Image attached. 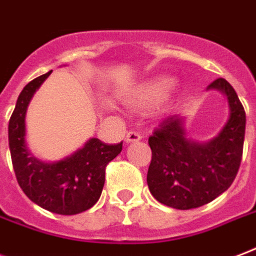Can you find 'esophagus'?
I'll return each instance as SVG.
<instances>
[{"label": "esophagus", "mask_w": 256, "mask_h": 256, "mask_svg": "<svg viewBox=\"0 0 256 256\" xmlns=\"http://www.w3.org/2000/svg\"><path fill=\"white\" fill-rule=\"evenodd\" d=\"M142 136L138 134V132H128V134H126V136H124V141H126V144H132V142H138L141 141Z\"/></svg>", "instance_id": "esophagus-1"}]
</instances>
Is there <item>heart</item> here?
I'll return each instance as SVG.
<instances>
[{
	"instance_id": "heart-1",
	"label": "heart",
	"mask_w": 256,
	"mask_h": 256,
	"mask_svg": "<svg viewBox=\"0 0 256 256\" xmlns=\"http://www.w3.org/2000/svg\"><path fill=\"white\" fill-rule=\"evenodd\" d=\"M176 79L173 76H154L141 82L128 91L126 103L130 108L136 111H146L162 102L164 114L174 112L180 100L184 98L185 90H178L173 95H169L174 87Z\"/></svg>"
}]
</instances>
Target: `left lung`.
<instances>
[{
    "instance_id": "8db88e82",
    "label": "left lung",
    "mask_w": 256,
    "mask_h": 256,
    "mask_svg": "<svg viewBox=\"0 0 256 256\" xmlns=\"http://www.w3.org/2000/svg\"><path fill=\"white\" fill-rule=\"evenodd\" d=\"M206 91L226 96L228 120L208 141L188 136L186 116H169L149 138L152 162L148 186L153 198L176 210H192L220 196L239 170L246 132V112L226 79H216Z\"/></svg>"
}]
</instances>
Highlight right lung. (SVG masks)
<instances>
[{
    "label": "right lung",
    "mask_w": 256,
    "mask_h": 256,
    "mask_svg": "<svg viewBox=\"0 0 256 256\" xmlns=\"http://www.w3.org/2000/svg\"><path fill=\"white\" fill-rule=\"evenodd\" d=\"M50 72L29 82L17 98L8 128L9 149L18 185L34 204L54 214H76L96 204L104 185V169L122 152V142L106 145L90 138L58 161H42L32 154L26 144V111Z\"/></svg>",
    "instance_id": "right-lung-1"
}]
</instances>
